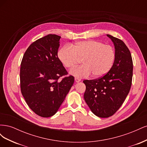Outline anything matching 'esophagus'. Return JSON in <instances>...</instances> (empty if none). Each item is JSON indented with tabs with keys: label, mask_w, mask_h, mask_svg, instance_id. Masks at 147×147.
<instances>
[{
	"label": "esophagus",
	"mask_w": 147,
	"mask_h": 147,
	"mask_svg": "<svg viewBox=\"0 0 147 147\" xmlns=\"http://www.w3.org/2000/svg\"><path fill=\"white\" fill-rule=\"evenodd\" d=\"M75 82H76L77 83V82H80L81 81V79L80 78H77V77H75Z\"/></svg>",
	"instance_id": "esophagus-1"
}]
</instances>
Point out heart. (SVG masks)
<instances>
[{
    "instance_id": "heart-1",
    "label": "heart",
    "mask_w": 147,
    "mask_h": 147,
    "mask_svg": "<svg viewBox=\"0 0 147 147\" xmlns=\"http://www.w3.org/2000/svg\"><path fill=\"white\" fill-rule=\"evenodd\" d=\"M115 56L113 47L95 40L65 46L58 52L59 60L67 69H72L82 60L83 65L71 70V74L78 77L91 74L94 78L103 77L112 67Z\"/></svg>"
}]
</instances>
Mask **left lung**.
<instances>
[{"mask_svg": "<svg viewBox=\"0 0 147 147\" xmlns=\"http://www.w3.org/2000/svg\"><path fill=\"white\" fill-rule=\"evenodd\" d=\"M113 42L115 59L103 77L85 80L84 99L92 112L100 118L112 116L122 105L132 84L133 63L131 52L121 40L107 35Z\"/></svg>", "mask_w": 147, "mask_h": 147, "instance_id": "obj_1", "label": "left lung"}]
</instances>
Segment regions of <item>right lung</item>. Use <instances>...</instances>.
I'll return each mask as SVG.
<instances>
[{
	"mask_svg": "<svg viewBox=\"0 0 147 147\" xmlns=\"http://www.w3.org/2000/svg\"><path fill=\"white\" fill-rule=\"evenodd\" d=\"M61 37L48 34L28 48L20 67V88L26 103L40 117L48 118L58 110L74 83L57 57Z\"/></svg>",
	"mask_w": 147,
	"mask_h": 147,
	"instance_id": "add662e5",
	"label": "right lung"
}]
</instances>
